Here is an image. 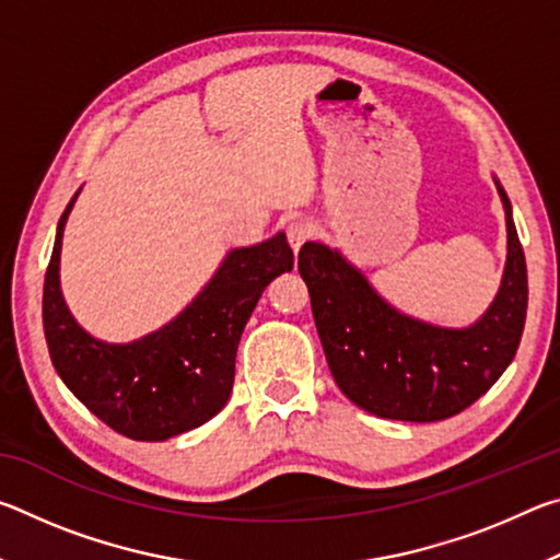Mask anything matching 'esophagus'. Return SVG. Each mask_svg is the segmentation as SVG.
Here are the masks:
<instances>
[{
  "label": "esophagus",
  "instance_id": "1",
  "mask_svg": "<svg viewBox=\"0 0 560 560\" xmlns=\"http://www.w3.org/2000/svg\"><path fill=\"white\" fill-rule=\"evenodd\" d=\"M316 234V224L308 217H291L287 224V236L293 246V252H299L303 242H308Z\"/></svg>",
  "mask_w": 560,
  "mask_h": 560
}]
</instances>
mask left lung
Returning a JSON list of instances; mask_svg holds the SVG:
<instances>
[{
  "label": "left lung",
  "instance_id": "8db88e82",
  "mask_svg": "<svg viewBox=\"0 0 560 560\" xmlns=\"http://www.w3.org/2000/svg\"><path fill=\"white\" fill-rule=\"evenodd\" d=\"M506 267L497 299L469 328H442L393 308L353 264L306 242L299 271L334 381L350 402L385 420L434 422L477 402L516 355L526 324L528 279L511 202Z\"/></svg>",
  "mask_w": 560,
  "mask_h": 560
}]
</instances>
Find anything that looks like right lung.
I'll return each instance as SVG.
<instances>
[{
    "label": "right lung",
    "mask_w": 560,
    "mask_h": 560,
    "mask_svg": "<svg viewBox=\"0 0 560 560\" xmlns=\"http://www.w3.org/2000/svg\"><path fill=\"white\" fill-rule=\"evenodd\" d=\"M75 197L56 226L44 279V334L56 373L98 420L130 440L163 442L200 428L230 400L236 346L264 289L293 269L287 234L232 249L163 328L132 343H106L75 324L61 293V240Z\"/></svg>",
    "instance_id": "1"
}]
</instances>
